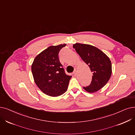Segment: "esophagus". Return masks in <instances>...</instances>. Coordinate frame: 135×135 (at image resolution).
I'll use <instances>...</instances> for the list:
<instances>
[{"mask_svg":"<svg viewBox=\"0 0 135 135\" xmlns=\"http://www.w3.org/2000/svg\"><path fill=\"white\" fill-rule=\"evenodd\" d=\"M73 74L74 75H76V74H77V70H76V69L74 70V72H73Z\"/></svg>","mask_w":135,"mask_h":135,"instance_id":"34e87169","label":"esophagus"}]
</instances>
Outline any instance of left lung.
<instances>
[{
	"label": "left lung",
	"instance_id": "obj_1",
	"mask_svg": "<svg viewBox=\"0 0 135 135\" xmlns=\"http://www.w3.org/2000/svg\"><path fill=\"white\" fill-rule=\"evenodd\" d=\"M73 47L93 73L90 84L83 87L84 89L89 93L100 90L108 83L112 72L109 58L101 50L90 45L76 43Z\"/></svg>",
	"mask_w": 135,
	"mask_h": 135
}]
</instances>
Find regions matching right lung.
Segmentation results:
<instances>
[{
  "label": "right lung",
  "mask_w": 135,
  "mask_h": 135,
  "mask_svg": "<svg viewBox=\"0 0 135 135\" xmlns=\"http://www.w3.org/2000/svg\"><path fill=\"white\" fill-rule=\"evenodd\" d=\"M66 44L51 46L41 52L32 63L31 71L35 83L46 94L58 97L65 93L72 76L67 75L58 54Z\"/></svg>",
  "instance_id": "add662e5"
}]
</instances>
